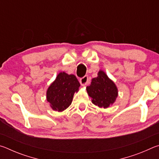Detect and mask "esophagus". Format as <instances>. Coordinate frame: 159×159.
Returning a JSON list of instances; mask_svg holds the SVG:
<instances>
[{
    "instance_id": "1",
    "label": "esophagus",
    "mask_w": 159,
    "mask_h": 159,
    "mask_svg": "<svg viewBox=\"0 0 159 159\" xmlns=\"http://www.w3.org/2000/svg\"><path fill=\"white\" fill-rule=\"evenodd\" d=\"M88 83H89V79H88V76H85L84 77H83L80 79V83L82 86L87 85Z\"/></svg>"
}]
</instances>
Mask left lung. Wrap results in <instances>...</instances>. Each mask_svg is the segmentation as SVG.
Instances as JSON below:
<instances>
[{"label": "left lung", "instance_id": "obj_1", "mask_svg": "<svg viewBox=\"0 0 159 159\" xmlns=\"http://www.w3.org/2000/svg\"><path fill=\"white\" fill-rule=\"evenodd\" d=\"M86 90L93 103L100 108H108L118 97L116 85L102 70L99 71L98 77L92 79L90 85Z\"/></svg>", "mask_w": 159, "mask_h": 159}]
</instances>
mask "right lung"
<instances>
[{"label":"right lung","instance_id":"obj_1","mask_svg":"<svg viewBox=\"0 0 159 159\" xmlns=\"http://www.w3.org/2000/svg\"><path fill=\"white\" fill-rule=\"evenodd\" d=\"M80 83L73 74L65 72L58 74L46 93L47 101L54 111H63L71 105L75 93L79 91Z\"/></svg>","mask_w":159,"mask_h":159}]
</instances>
